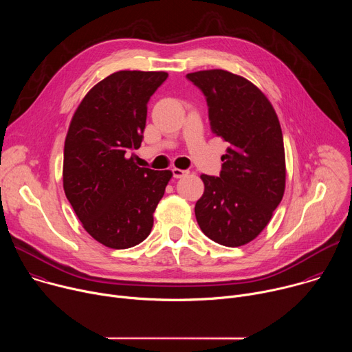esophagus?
Listing matches in <instances>:
<instances>
[{"instance_id": "obj_1", "label": "esophagus", "mask_w": 352, "mask_h": 352, "mask_svg": "<svg viewBox=\"0 0 352 352\" xmlns=\"http://www.w3.org/2000/svg\"><path fill=\"white\" fill-rule=\"evenodd\" d=\"M189 171L188 170H181V168H173V175L174 178H182L185 175H188Z\"/></svg>"}]
</instances>
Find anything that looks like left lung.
<instances>
[{
    "mask_svg": "<svg viewBox=\"0 0 352 352\" xmlns=\"http://www.w3.org/2000/svg\"><path fill=\"white\" fill-rule=\"evenodd\" d=\"M186 78L206 97L212 132L230 144L220 175H200L205 192L195 205L197 224L220 245H245L269 224L285 189L277 114L267 97L239 75L209 69Z\"/></svg>",
    "mask_w": 352,
    "mask_h": 352,
    "instance_id": "left-lung-1",
    "label": "left lung"
}]
</instances>
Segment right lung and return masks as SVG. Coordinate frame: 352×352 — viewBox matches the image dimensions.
<instances>
[{"label":"right lung","instance_id":"obj_1","mask_svg":"<svg viewBox=\"0 0 352 352\" xmlns=\"http://www.w3.org/2000/svg\"><path fill=\"white\" fill-rule=\"evenodd\" d=\"M167 72L118 71L98 82L76 109L64 146V190L83 228L113 249L147 238L173 177L138 167L147 103Z\"/></svg>","mask_w":352,"mask_h":352}]
</instances>
